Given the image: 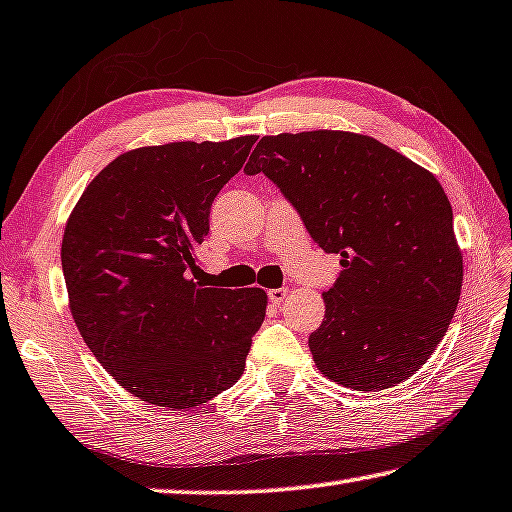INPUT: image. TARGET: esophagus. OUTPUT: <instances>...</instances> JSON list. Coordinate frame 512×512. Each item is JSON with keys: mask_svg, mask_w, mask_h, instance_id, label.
I'll list each match as a JSON object with an SVG mask.
<instances>
[{"mask_svg": "<svg viewBox=\"0 0 512 512\" xmlns=\"http://www.w3.org/2000/svg\"><path fill=\"white\" fill-rule=\"evenodd\" d=\"M267 297H270L272 304H281L288 297V288H272L270 293H267Z\"/></svg>", "mask_w": 512, "mask_h": 512, "instance_id": "34e87169", "label": "esophagus"}]
</instances>
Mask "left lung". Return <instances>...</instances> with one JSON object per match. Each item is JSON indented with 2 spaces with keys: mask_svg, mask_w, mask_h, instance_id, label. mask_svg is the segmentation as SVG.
<instances>
[{
  "mask_svg": "<svg viewBox=\"0 0 512 512\" xmlns=\"http://www.w3.org/2000/svg\"><path fill=\"white\" fill-rule=\"evenodd\" d=\"M247 176L265 174L313 242L341 256L325 320L309 336L318 371L382 391L410 380L442 341L462 288V254L444 187L366 135L311 130L258 141Z\"/></svg>",
  "mask_w": 512,
  "mask_h": 512,
  "instance_id": "8db88e82",
  "label": "left lung"
}]
</instances>
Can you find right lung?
I'll list each match as a JSON object with an SVG mask.
<instances>
[{
  "label": "right lung",
  "mask_w": 512,
  "mask_h": 512,
  "mask_svg": "<svg viewBox=\"0 0 512 512\" xmlns=\"http://www.w3.org/2000/svg\"><path fill=\"white\" fill-rule=\"evenodd\" d=\"M254 135L135 148L91 180L68 217L61 267L84 343L125 391L157 407L208 403L245 371L261 288H203L196 247Z\"/></svg>",
  "instance_id": "1"
}]
</instances>
